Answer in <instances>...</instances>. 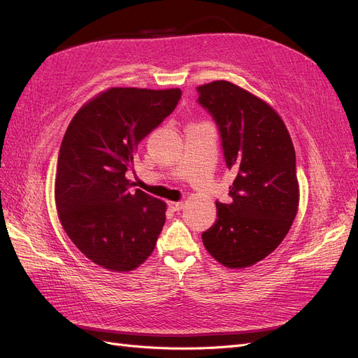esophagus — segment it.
I'll return each mask as SVG.
<instances>
[{
  "instance_id": "1",
  "label": "esophagus",
  "mask_w": 358,
  "mask_h": 358,
  "mask_svg": "<svg viewBox=\"0 0 358 358\" xmlns=\"http://www.w3.org/2000/svg\"><path fill=\"white\" fill-rule=\"evenodd\" d=\"M167 206H169V208H170L171 210L178 212V210H180V209L183 208V201H169Z\"/></svg>"
}]
</instances>
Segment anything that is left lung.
I'll list each match as a JSON object with an SVG mask.
<instances>
[{"mask_svg":"<svg viewBox=\"0 0 358 358\" xmlns=\"http://www.w3.org/2000/svg\"><path fill=\"white\" fill-rule=\"evenodd\" d=\"M197 92L220 129L225 164L236 173L230 203L216 201L218 220L201 239L216 262L249 267L275 251L297 215L294 146L280 116L241 86L216 80Z\"/></svg>","mask_w":358,"mask_h":358,"instance_id":"8db88e82","label":"left lung"}]
</instances>
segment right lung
<instances>
[{"label":"right lung","instance_id":"right-lung-1","mask_svg":"<svg viewBox=\"0 0 358 358\" xmlns=\"http://www.w3.org/2000/svg\"><path fill=\"white\" fill-rule=\"evenodd\" d=\"M182 91L110 88L74 115L62 138L55 203L71 242L92 263L129 272L152 254L166 203L131 189L138 143L175 110Z\"/></svg>","mask_w":358,"mask_h":358}]
</instances>
